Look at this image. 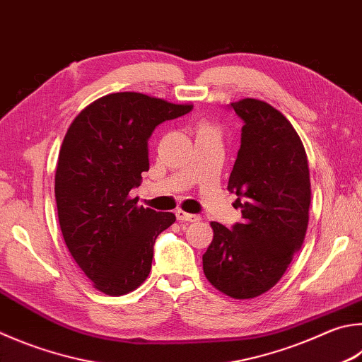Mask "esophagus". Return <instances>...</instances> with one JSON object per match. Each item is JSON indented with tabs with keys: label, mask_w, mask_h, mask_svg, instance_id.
Returning a JSON list of instances; mask_svg holds the SVG:
<instances>
[{
	"label": "esophagus",
	"mask_w": 362,
	"mask_h": 362,
	"mask_svg": "<svg viewBox=\"0 0 362 362\" xmlns=\"http://www.w3.org/2000/svg\"><path fill=\"white\" fill-rule=\"evenodd\" d=\"M175 216H177V220H180V221H198L199 220L198 215L188 214V212H185V210H182V209H177L175 210Z\"/></svg>",
	"instance_id": "obj_1"
}]
</instances>
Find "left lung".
<instances>
[{"instance_id": "obj_1", "label": "left lung", "mask_w": 362, "mask_h": 362, "mask_svg": "<svg viewBox=\"0 0 362 362\" xmlns=\"http://www.w3.org/2000/svg\"><path fill=\"white\" fill-rule=\"evenodd\" d=\"M244 120L228 189L238 194L242 221H212L214 240L202 255L207 280L234 299H252L284 277L304 242L310 207L305 148L286 117L264 101L231 103Z\"/></svg>"}]
</instances>
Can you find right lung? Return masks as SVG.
<instances>
[{
	"mask_svg": "<svg viewBox=\"0 0 362 362\" xmlns=\"http://www.w3.org/2000/svg\"><path fill=\"white\" fill-rule=\"evenodd\" d=\"M192 109L122 91L91 103L68 128L55 173L58 221L72 258L104 294L144 284L156 238L175 221L174 214L137 206L129 192L148 170L153 129Z\"/></svg>",
	"mask_w": 362,
	"mask_h": 362,
	"instance_id": "obj_1",
	"label": "right lung"
}]
</instances>
